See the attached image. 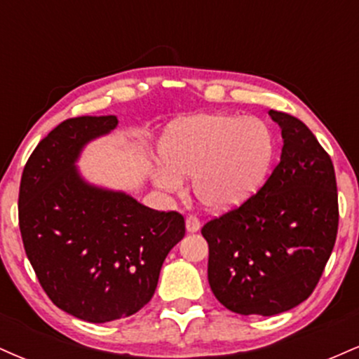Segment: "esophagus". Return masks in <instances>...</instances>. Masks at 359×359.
<instances>
[{
    "label": "esophagus",
    "instance_id": "1",
    "mask_svg": "<svg viewBox=\"0 0 359 359\" xmlns=\"http://www.w3.org/2000/svg\"><path fill=\"white\" fill-rule=\"evenodd\" d=\"M185 229H187V233H197L201 229V222L197 219L196 216H187V219H185Z\"/></svg>",
    "mask_w": 359,
    "mask_h": 359
}]
</instances>
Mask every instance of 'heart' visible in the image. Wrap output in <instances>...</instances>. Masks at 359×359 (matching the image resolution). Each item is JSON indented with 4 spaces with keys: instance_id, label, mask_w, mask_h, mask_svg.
Here are the masks:
<instances>
[{
    "instance_id": "heart-1",
    "label": "heart",
    "mask_w": 359,
    "mask_h": 359,
    "mask_svg": "<svg viewBox=\"0 0 359 359\" xmlns=\"http://www.w3.org/2000/svg\"><path fill=\"white\" fill-rule=\"evenodd\" d=\"M162 163L151 168L158 189L177 192L192 175V191L209 211L222 212L262 187L275 156V138L262 119L208 113L179 119L158 143Z\"/></svg>"
}]
</instances>
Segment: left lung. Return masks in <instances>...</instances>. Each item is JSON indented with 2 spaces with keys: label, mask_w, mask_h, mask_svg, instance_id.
<instances>
[{
  "label": "left lung",
  "mask_w": 359,
  "mask_h": 359,
  "mask_svg": "<svg viewBox=\"0 0 359 359\" xmlns=\"http://www.w3.org/2000/svg\"><path fill=\"white\" fill-rule=\"evenodd\" d=\"M269 114L282 130L280 163L255 196L201 229L212 294L241 316H275L304 302L331 257L339 221L331 156L300 119Z\"/></svg>",
  "instance_id": "8db88e82"
}]
</instances>
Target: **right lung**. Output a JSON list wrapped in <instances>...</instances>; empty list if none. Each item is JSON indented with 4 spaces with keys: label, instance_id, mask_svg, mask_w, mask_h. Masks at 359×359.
I'll list each match as a JSON object with an SVG mask.
<instances>
[{
    "label": "right lung",
    "instance_id": "obj_1",
    "mask_svg": "<svg viewBox=\"0 0 359 359\" xmlns=\"http://www.w3.org/2000/svg\"><path fill=\"white\" fill-rule=\"evenodd\" d=\"M116 126L113 114L65 119L36 145L20 182V231L40 285L62 311L94 324L147 306L185 234L182 214L155 211L77 170L84 147Z\"/></svg>",
    "mask_w": 359,
    "mask_h": 359
}]
</instances>
